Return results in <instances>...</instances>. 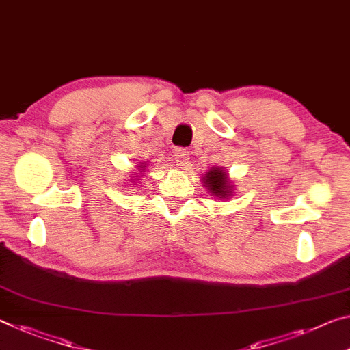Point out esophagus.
<instances>
[{
    "mask_svg": "<svg viewBox=\"0 0 350 350\" xmlns=\"http://www.w3.org/2000/svg\"><path fill=\"white\" fill-rule=\"evenodd\" d=\"M174 157L178 165H181V167H187V163H189V152H187L186 148L176 147L174 150Z\"/></svg>",
    "mask_w": 350,
    "mask_h": 350,
    "instance_id": "1",
    "label": "esophagus"
}]
</instances>
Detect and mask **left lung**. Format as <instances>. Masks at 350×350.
<instances>
[{
	"label": "left lung",
	"instance_id": "8db88e82",
	"mask_svg": "<svg viewBox=\"0 0 350 350\" xmlns=\"http://www.w3.org/2000/svg\"><path fill=\"white\" fill-rule=\"evenodd\" d=\"M205 183L208 185V189L211 191V193H214V196L224 198L230 193L227 175H225V172H222V169L209 170Z\"/></svg>",
	"mask_w": 350,
	"mask_h": 350
}]
</instances>
